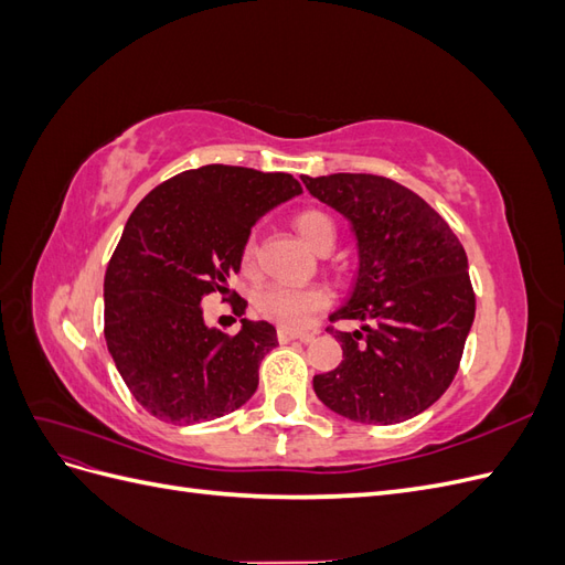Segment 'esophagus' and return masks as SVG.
<instances>
[{
  "label": "esophagus",
  "instance_id": "esophagus-1",
  "mask_svg": "<svg viewBox=\"0 0 565 565\" xmlns=\"http://www.w3.org/2000/svg\"><path fill=\"white\" fill-rule=\"evenodd\" d=\"M295 339H309L301 332H295V330H287V328H278V341L280 344H287V341H295Z\"/></svg>",
  "mask_w": 565,
  "mask_h": 565
}]
</instances>
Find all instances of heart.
I'll use <instances>...</instances> for the list:
<instances>
[{"label":"heart","mask_w":565,"mask_h":565,"mask_svg":"<svg viewBox=\"0 0 565 565\" xmlns=\"http://www.w3.org/2000/svg\"><path fill=\"white\" fill-rule=\"evenodd\" d=\"M292 224L301 241L313 252H330L334 245V221L320 210H301ZM256 241L249 235L243 247V268H254ZM330 303L328 289L320 285H289V282H268L254 295V309L266 320L280 324L287 330H301L311 322V318Z\"/></svg>","instance_id":"obj_1"}]
</instances>
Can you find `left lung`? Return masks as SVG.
<instances>
[{
	"label": "left lung",
	"instance_id": "left-lung-1",
	"mask_svg": "<svg viewBox=\"0 0 565 565\" xmlns=\"http://www.w3.org/2000/svg\"><path fill=\"white\" fill-rule=\"evenodd\" d=\"M311 195L344 214L361 266L353 292L330 322L344 351L316 374L318 398L361 424H398L431 407L452 384L476 313L467 252L429 202L374 174L301 177Z\"/></svg>",
	"mask_w": 565,
	"mask_h": 565
}]
</instances>
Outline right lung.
<instances>
[{"instance_id":"1","label":"right lung","mask_w":565,"mask_h":565,"mask_svg":"<svg viewBox=\"0 0 565 565\" xmlns=\"http://www.w3.org/2000/svg\"><path fill=\"white\" fill-rule=\"evenodd\" d=\"M301 193L292 174L204 164L139 202L104 280L106 344L131 396L152 417L200 424L245 405L276 328L243 318L226 334L202 320V297L228 292L256 218ZM241 318L247 301L231 292Z\"/></svg>"}]
</instances>
